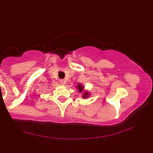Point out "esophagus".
Wrapping results in <instances>:
<instances>
[{
	"mask_svg": "<svg viewBox=\"0 0 153 153\" xmlns=\"http://www.w3.org/2000/svg\"><path fill=\"white\" fill-rule=\"evenodd\" d=\"M65 80L64 79H61L60 80V83H61V84H62V85H65Z\"/></svg>",
	"mask_w": 153,
	"mask_h": 153,
	"instance_id": "1",
	"label": "esophagus"
}]
</instances>
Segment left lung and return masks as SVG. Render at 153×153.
Instances as JSON below:
<instances>
[{
    "mask_svg": "<svg viewBox=\"0 0 153 153\" xmlns=\"http://www.w3.org/2000/svg\"><path fill=\"white\" fill-rule=\"evenodd\" d=\"M84 87L85 86H83L81 83H79L77 85L76 88L77 89V92H79L80 94H82V97L83 98H88L91 95V93L88 91V90H85Z\"/></svg>",
    "mask_w": 153,
    "mask_h": 153,
    "instance_id": "1",
    "label": "left lung"
}]
</instances>
